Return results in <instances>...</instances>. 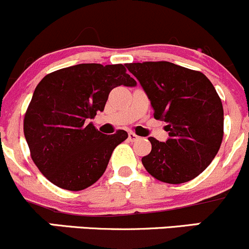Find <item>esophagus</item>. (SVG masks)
<instances>
[{
	"instance_id": "1",
	"label": "esophagus",
	"mask_w": 249,
	"mask_h": 249,
	"mask_svg": "<svg viewBox=\"0 0 249 249\" xmlns=\"http://www.w3.org/2000/svg\"><path fill=\"white\" fill-rule=\"evenodd\" d=\"M129 140L131 141V142H136V141L140 140V136L136 135L135 132H131V131H130V132H129Z\"/></svg>"
}]
</instances>
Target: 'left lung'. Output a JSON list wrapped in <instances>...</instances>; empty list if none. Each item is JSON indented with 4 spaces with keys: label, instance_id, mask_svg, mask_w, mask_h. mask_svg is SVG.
Returning a JSON list of instances; mask_svg holds the SVG:
<instances>
[{
    "label": "left lung",
    "instance_id": "1",
    "mask_svg": "<svg viewBox=\"0 0 249 249\" xmlns=\"http://www.w3.org/2000/svg\"><path fill=\"white\" fill-rule=\"evenodd\" d=\"M125 65L169 135L166 142L149 137L151 151L142 158L144 168L167 184L195 179L211 163L223 138V106L213 83L200 71L171 62Z\"/></svg>",
    "mask_w": 249,
    "mask_h": 249
}]
</instances>
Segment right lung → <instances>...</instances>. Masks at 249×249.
Masks as SVG:
<instances>
[{"label":"right lung","instance_id":"1","mask_svg":"<svg viewBox=\"0 0 249 249\" xmlns=\"http://www.w3.org/2000/svg\"><path fill=\"white\" fill-rule=\"evenodd\" d=\"M122 85H137L124 65L96 63L63 68L38 83L23 119V133L31 158L49 181L81 191L100 179L127 132L104 135L89 120L104 111L109 91Z\"/></svg>","mask_w":249,"mask_h":249}]
</instances>
